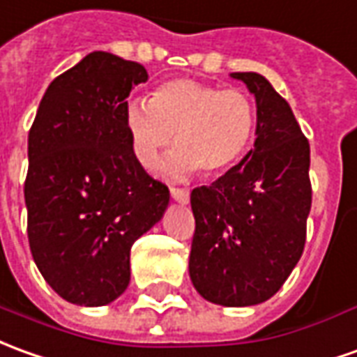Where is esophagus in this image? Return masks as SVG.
Returning <instances> with one entry per match:
<instances>
[{
    "label": "esophagus",
    "instance_id": "obj_1",
    "mask_svg": "<svg viewBox=\"0 0 357 357\" xmlns=\"http://www.w3.org/2000/svg\"><path fill=\"white\" fill-rule=\"evenodd\" d=\"M170 195L176 203H181V204L189 203V191H187V189H176V187H172Z\"/></svg>",
    "mask_w": 357,
    "mask_h": 357
}]
</instances>
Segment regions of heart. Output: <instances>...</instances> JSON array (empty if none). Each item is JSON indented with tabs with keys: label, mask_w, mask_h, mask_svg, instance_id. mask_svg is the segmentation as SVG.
<instances>
[{
	"label": "heart",
	"mask_w": 357,
	"mask_h": 357,
	"mask_svg": "<svg viewBox=\"0 0 357 357\" xmlns=\"http://www.w3.org/2000/svg\"><path fill=\"white\" fill-rule=\"evenodd\" d=\"M123 126L137 162L153 168L176 135L178 149L158 164L162 176L183 179L199 170L218 176L248 153L257 127L253 100L239 89L193 79H172L151 100H131Z\"/></svg>",
	"instance_id": "b5f03b06"
}]
</instances>
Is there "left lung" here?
<instances>
[{
	"instance_id": "8db88e82",
	"label": "left lung",
	"mask_w": 357,
	"mask_h": 357,
	"mask_svg": "<svg viewBox=\"0 0 357 357\" xmlns=\"http://www.w3.org/2000/svg\"><path fill=\"white\" fill-rule=\"evenodd\" d=\"M255 96V144L238 166L191 191L189 276L224 307L263 303L282 288L305 245L309 143L290 104L259 73H231Z\"/></svg>"
}]
</instances>
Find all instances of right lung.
<instances>
[{
    "label": "right lung",
    "instance_id": "obj_1",
    "mask_svg": "<svg viewBox=\"0 0 357 357\" xmlns=\"http://www.w3.org/2000/svg\"><path fill=\"white\" fill-rule=\"evenodd\" d=\"M141 63L92 52L56 77L29 131L24 203L32 259L63 300L108 305L131 280V245L168 208V187L137 162L123 126Z\"/></svg>",
    "mask_w": 357,
    "mask_h": 357
}]
</instances>
